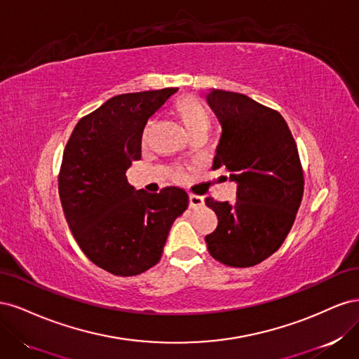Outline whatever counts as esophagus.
<instances>
[{"label": "esophagus", "mask_w": 359, "mask_h": 359, "mask_svg": "<svg viewBox=\"0 0 359 359\" xmlns=\"http://www.w3.org/2000/svg\"><path fill=\"white\" fill-rule=\"evenodd\" d=\"M189 202H190V208H198V206L203 205V198L198 196V194H194V193H190Z\"/></svg>", "instance_id": "obj_1"}]
</instances>
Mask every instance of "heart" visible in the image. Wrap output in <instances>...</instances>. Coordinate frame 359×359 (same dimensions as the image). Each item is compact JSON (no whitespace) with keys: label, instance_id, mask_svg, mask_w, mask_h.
Returning <instances> with one entry per match:
<instances>
[{"label":"heart","instance_id":"b5f03b06","mask_svg":"<svg viewBox=\"0 0 359 359\" xmlns=\"http://www.w3.org/2000/svg\"><path fill=\"white\" fill-rule=\"evenodd\" d=\"M173 109L175 114L181 119V123L186 127L187 133L194 136H206L211 128V115L210 111L206 109V106L193 95H184L178 99L173 104ZM151 128H153V121H149L144 132H142V144L145 145L148 142V137L151 133ZM184 173L177 169L175 170V178H182Z\"/></svg>","mask_w":359,"mask_h":359}]
</instances>
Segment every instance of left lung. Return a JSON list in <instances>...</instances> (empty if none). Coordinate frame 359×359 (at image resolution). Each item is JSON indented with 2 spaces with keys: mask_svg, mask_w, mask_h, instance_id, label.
<instances>
[{
  "mask_svg": "<svg viewBox=\"0 0 359 359\" xmlns=\"http://www.w3.org/2000/svg\"><path fill=\"white\" fill-rule=\"evenodd\" d=\"M223 133L212 170L236 181V202L206 198L219 224L205 236L210 255L233 268L262 262L285 243L304 194V170L285 118L250 97L223 90L206 95Z\"/></svg>",
  "mask_w": 359,
  "mask_h": 359,
  "instance_id": "left-lung-1",
  "label": "left lung"
}]
</instances>
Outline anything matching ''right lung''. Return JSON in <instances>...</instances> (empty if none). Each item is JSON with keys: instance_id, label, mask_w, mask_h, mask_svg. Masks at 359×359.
<instances>
[{"instance_id": "right-lung-1", "label": "right lung", "mask_w": 359, "mask_h": 359, "mask_svg": "<svg viewBox=\"0 0 359 359\" xmlns=\"http://www.w3.org/2000/svg\"><path fill=\"white\" fill-rule=\"evenodd\" d=\"M177 91L112 97L79 119L64 148L58 193L70 231L94 265L118 277L153 268L173 220L189 206L180 187L135 191L126 178L140 160L148 118Z\"/></svg>"}]
</instances>
